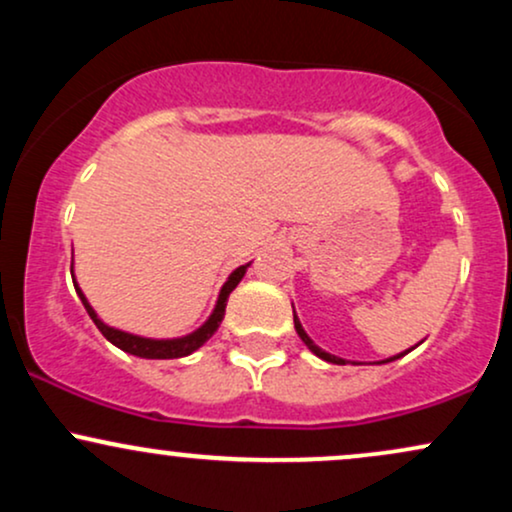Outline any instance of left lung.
<instances>
[{
  "label": "left lung",
  "mask_w": 512,
  "mask_h": 512,
  "mask_svg": "<svg viewBox=\"0 0 512 512\" xmlns=\"http://www.w3.org/2000/svg\"><path fill=\"white\" fill-rule=\"evenodd\" d=\"M293 325H296V332H298V337H301L303 339V344L305 346H308V349L310 351H313V354L315 356H320L322 358V361H327V363H337V366H344V358H339V356H332V354H327V351H322L320 349V346H315L313 344V339H310L308 337V334H305V330H303V327H301V322H298V317H296V313H293ZM404 354H407V351H404ZM404 354H397V356H392V358H387V361H395V358H399V356H404ZM385 361V363H387Z\"/></svg>",
  "instance_id": "1"
}]
</instances>
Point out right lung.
Here are the masks:
<instances>
[{
  "instance_id": "1",
  "label": "right lung",
  "mask_w": 512,
  "mask_h": 512,
  "mask_svg": "<svg viewBox=\"0 0 512 512\" xmlns=\"http://www.w3.org/2000/svg\"><path fill=\"white\" fill-rule=\"evenodd\" d=\"M245 269H248V264H245V267H238L236 272L228 276V281L223 284V289L219 293V301H216V308H214V313H211L209 320L204 322V325L199 327L197 332L187 334V337H180V339H144V337H137V334H127V332L115 330V327L103 325V322L98 320V315L93 313L91 305H88L84 293L79 291V286H76V293H79V298H81V303H84L86 313L91 315L93 322H96V327L101 330L103 337L108 339L110 344H115L117 349L127 351V354H132V356H142V358H180V356L192 354V351H197L199 346L207 342L211 334L219 330L223 313H226L228 296H231V291L240 284Z\"/></svg>"
}]
</instances>
